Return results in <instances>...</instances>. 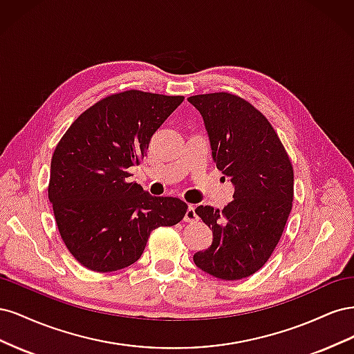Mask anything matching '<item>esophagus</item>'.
I'll return each instance as SVG.
<instances>
[{
	"instance_id": "1",
	"label": "esophagus",
	"mask_w": 354,
	"mask_h": 354,
	"mask_svg": "<svg viewBox=\"0 0 354 354\" xmlns=\"http://www.w3.org/2000/svg\"><path fill=\"white\" fill-rule=\"evenodd\" d=\"M185 221L186 223H195V221H198V216H196L194 205H189V208L186 211V216H185Z\"/></svg>"
}]
</instances>
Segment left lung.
Returning a JSON list of instances; mask_svg holds the SVG:
<instances>
[{
    "label": "left lung",
    "instance_id": "left-lung-1",
    "mask_svg": "<svg viewBox=\"0 0 354 354\" xmlns=\"http://www.w3.org/2000/svg\"><path fill=\"white\" fill-rule=\"evenodd\" d=\"M187 100L203 118L217 168L234 185L223 211L195 209L214 239L194 261L218 279L239 281L259 272L281 241L294 199L291 159L269 120L248 100L227 91Z\"/></svg>",
    "mask_w": 354,
    "mask_h": 354
}]
</instances>
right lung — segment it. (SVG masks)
Segmentation results:
<instances>
[{"mask_svg": "<svg viewBox=\"0 0 354 354\" xmlns=\"http://www.w3.org/2000/svg\"><path fill=\"white\" fill-rule=\"evenodd\" d=\"M183 95L127 90L82 112L51 159L48 199L60 236L75 260L99 273L124 269L145 251L151 233L183 220L187 203L152 196L128 181L151 137Z\"/></svg>", "mask_w": 354, "mask_h": 354, "instance_id": "1", "label": "right lung"}]
</instances>
